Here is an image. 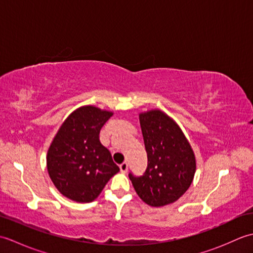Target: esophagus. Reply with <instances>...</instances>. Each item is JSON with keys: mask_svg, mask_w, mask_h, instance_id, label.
I'll use <instances>...</instances> for the list:
<instances>
[{"mask_svg": "<svg viewBox=\"0 0 253 253\" xmlns=\"http://www.w3.org/2000/svg\"><path fill=\"white\" fill-rule=\"evenodd\" d=\"M120 169H121V171L122 173H127V170H128V164L126 163V162H124V163H122L121 165H120Z\"/></svg>", "mask_w": 253, "mask_h": 253, "instance_id": "esophagus-1", "label": "esophagus"}]
</instances>
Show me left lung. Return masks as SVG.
I'll list each match as a JSON object with an SVG mask.
<instances>
[{
  "mask_svg": "<svg viewBox=\"0 0 253 253\" xmlns=\"http://www.w3.org/2000/svg\"><path fill=\"white\" fill-rule=\"evenodd\" d=\"M148 166L143 175L129 178L137 195L150 207L174 203L190 187L196 173V155L173 118L161 110L139 114Z\"/></svg>",
  "mask_w": 253,
  "mask_h": 253,
  "instance_id": "left-lung-1",
  "label": "left lung"
}]
</instances>
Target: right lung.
Instances as JSON below:
<instances>
[{"mask_svg": "<svg viewBox=\"0 0 253 253\" xmlns=\"http://www.w3.org/2000/svg\"><path fill=\"white\" fill-rule=\"evenodd\" d=\"M112 111L84 105L58 128L46 154V169L56 189L79 203L92 202L120 168L100 142L102 126Z\"/></svg>", "mask_w": 253, "mask_h": 253, "instance_id": "right-lung-1", "label": "right lung"}]
</instances>
